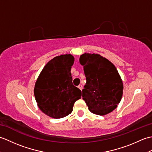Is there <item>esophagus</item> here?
<instances>
[{
	"mask_svg": "<svg viewBox=\"0 0 152 152\" xmlns=\"http://www.w3.org/2000/svg\"><path fill=\"white\" fill-rule=\"evenodd\" d=\"M78 88L80 90H82V89H83V86H82V85H79V86H78Z\"/></svg>",
	"mask_w": 152,
	"mask_h": 152,
	"instance_id": "1",
	"label": "esophagus"
}]
</instances>
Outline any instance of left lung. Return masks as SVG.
Masks as SVG:
<instances>
[{
	"mask_svg": "<svg viewBox=\"0 0 152 152\" xmlns=\"http://www.w3.org/2000/svg\"><path fill=\"white\" fill-rule=\"evenodd\" d=\"M80 63L86 78L82 97L88 108L96 115L112 112L120 102L124 85L115 66L105 57L95 53H83Z\"/></svg>",
	"mask_w": 152,
	"mask_h": 152,
	"instance_id": "8db88e82",
	"label": "left lung"
}]
</instances>
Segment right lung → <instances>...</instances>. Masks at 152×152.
I'll list each match as a JSON object with an SVG mask.
<instances>
[{"instance_id": "obj_1", "label": "right lung", "mask_w": 152, "mask_h": 152, "mask_svg": "<svg viewBox=\"0 0 152 152\" xmlns=\"http://www.w3.org/2000/svg\"><path fill=\"white\" fill-rule=\"evenodd\" d=\"M74 61L71 54L54 57L44 66L35 83L38 106L51 118L59 119L70 114L74 102L81 99V90L72 83L70 70Z\"/></svg>"}]
</instances>
